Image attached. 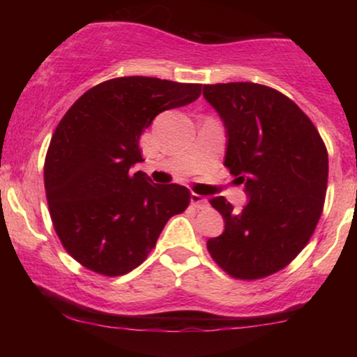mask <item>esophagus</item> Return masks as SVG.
I'll return each mask as SVG.
<instances>
[{
    "mask_svg": "<svg viewBox=\"0 0 357 357\" xmlns=\"http://www.w3.org/2000/svg\"><path fill=\"white\" fill-rule=\"evenodd\" d=\"M190 202L195 208L202 209V208H206L208 206V199L203 197V195H198V193H192L190 195Z\"/></svg>",
    "mask_w": 357,
    "mask_h": 357,
    "instance_id": "1",
    "label": "esophagus"
}]
</instances>
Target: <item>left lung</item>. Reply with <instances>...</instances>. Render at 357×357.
<instances>
[{"mask_svg": "<svg viewBox=\"0 0 357 357\" xmlns=\"http://www.w3.org/2000/svg\"><path fill=\"white\" fill-rule=\"evenodd\" d=\"M226 128L224 165L248 203L234 211L211 199L224 232L206 242L214 261L238 280L280 271L307 245L324 209L328 153L309 116L291 99L255 82L203 86Z\"/></svg>", "mask_w": 357, "mask_h": 357, "instance_id": "obj_1", "label": "left lung"}]
</instances>
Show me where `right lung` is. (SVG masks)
Segmentation results:
<instances>
[{
	"label": "right lung",
	"instance_id": "1",
	"mask_svg": "<svg viewBox=\"0 0 357 357\" xmlns=\"http://www.w3.org/2000/svg\"><path fill=\"white\" fill-rule=\"evenodd\" d=\"M202 84L126 76L100 82L66 112L45 158L47 202L68 253L87 270L121 276L139 266L167 221L190 203L187 187L155 185L131 167L160 112L192 104Z\"/></svg>",
	"mask_w": 357,
	"mask_h": 357
}]
</instances>
